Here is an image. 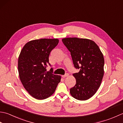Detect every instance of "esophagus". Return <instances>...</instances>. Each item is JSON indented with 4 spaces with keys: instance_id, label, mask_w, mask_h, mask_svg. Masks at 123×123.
<instances>
[{
    "instance_id": "obj_1",
    "label": "esophagus",
    "mask_w": 123,
    "mask_h": 123,
    "mask_svg": "<svg viewBox=\"0 0 123 123\" xmlns=\"http://www.w3.org/2000/svg\"><path fill=\"white\" fill-rule=\"evenodd\" d=\"M68 76H69V74H68V73H67V74H66L64 75H62V78H66V77H68Z\"/></svg>"
}]
</instances>
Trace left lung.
<instances>
[{"label":"left lung","instance_id":"left-lung-1","mask_svg":"<svg viewBox=\"0 0 123 123\" xmlns=\"http://www.w3.org/2000/svg\"><path fill=\"white\" fill-rule=\"evenodd\" d=\"M62 41L71 53L74 67L80 69L73 74L76 83L70 89V94L78 100H87L95 95L101 83L104 74L103 54L95 42L89 39L68 37Z\"/></svg>","mask_w":123,"mask_h":123}]
</instances>
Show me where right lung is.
<instances>
[{"label": "right lung", "mask_w": 123, "mask_h": 123, "mask_svg": "<svg viewBox=\"0 0 123 123\" xmlns=\"http://www.w3.org/2000/svg\"><path fill=\"white\" fill-rule=\"evenodd\" d=\"M59 43L57 38H42L28 42L23 47L18 60L19 76L31 96L42 100L53 94L61 76L46 71L50 52Z\"/></svg>", "instance_id": "1"}]
</instances>
